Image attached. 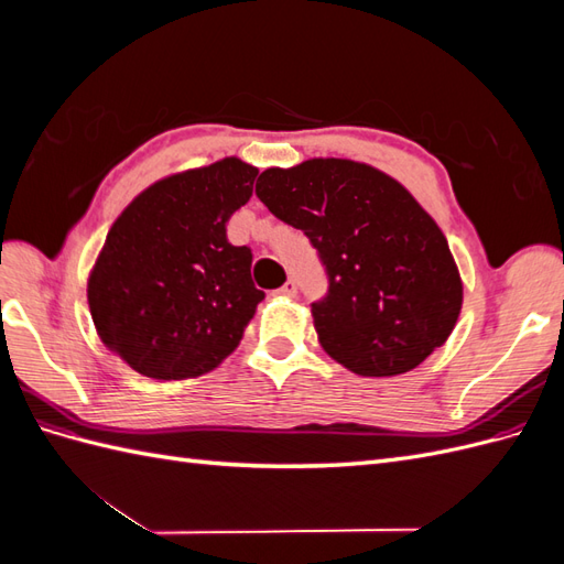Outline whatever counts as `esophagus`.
<instances>
[{
	"mask_svg": "<svg viewBox=\"0 0 564 564\" xmlns=\"http://www.w3.org/2000/svg\"><path fill=\"white\" fill-rule=\"evenodd\" d=\"M296 292H299L296 280H286L284 286L280 289V294H284V296H296Z\"/></svg>",
	"mask_w": 564,
	"mask_h": 564,
	"instance_id": "obj_1",
	"label": "esophagus"
}]
</instances>
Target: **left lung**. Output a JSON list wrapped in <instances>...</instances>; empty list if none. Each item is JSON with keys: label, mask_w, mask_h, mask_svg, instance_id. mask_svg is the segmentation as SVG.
<instances>
[{"label": "left lung", "mask_w": 564, "mask_h": 564, "mask_svg": "<svg viewBox=\"0 0 564 564\" xmlns=\"http://www.w3.org/2000/svg\"><path fill=\"white\" fill-rule=\"evenodd\" d=\"M259 197L327 272L311 303L322 348L360 377L419 367L449 338L464 286L445 235L390 176L350 160L265 169Z\"/></svg>", "instance_id": "left-lung-1"}]
</instances>
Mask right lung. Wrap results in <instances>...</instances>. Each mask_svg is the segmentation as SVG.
I'll list each match as a JSON object with an SVG mask.
<instances>
[{
  "label": "right lung",
  "instance_id": "obj_1",
  "mask_svg": "<svg viewBox=\"0 0 564 564\" xmlns=\"http://www.w3.org/2000/svg\"><path fill=\"white\" fill-rule=\"evenodd\" d=\"M259 169L228 158L150 185L115 220L89 278L98 336L148 379L216 369L240 346L256 305L251 249L228 242V220Z\"/></svg>",
  "mask_w": 564,
  "mask_h": 564
}]
</instances>
